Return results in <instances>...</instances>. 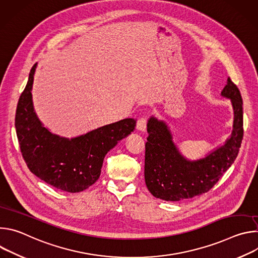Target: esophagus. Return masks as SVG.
Wrapping results in <instances>:
<instances>
[{"label": "esophagus", "instance_id": "1", "mask_svg": "<svg viewBox=\"0 0 258 258\" xmlns=\"http://www.w3.org/2000/svg\"><path fill=\"white\" fill-rule=\"evenodd\" d=\"M147 127V119L146 117H142L137 121V130L139 132H145Z\"/></svg>", "mask_w": 258, "mask_h": 258}]
</instances>
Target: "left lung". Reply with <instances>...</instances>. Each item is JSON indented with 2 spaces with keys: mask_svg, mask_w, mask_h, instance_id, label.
I'll use <instances>...</instances> for the list:
<instances>
[{
  "mask_svg": "<svg viewBox=\"0 0 258 258\" xmlns=\"http://www.w3.org/2000/svg\"><path fill=\"white\" fill-rule=\"evenodd\" d=\"M222 96L231 100L233 132L223 146L204 158L190 160L172 141L169 126L151 116L147 123L145 181L150 193L165 201H181L208 192L234 163L243 140V102L239 89L228 79Z\"/></svg>",
  "mask_w": 258,
  "mask_h": 258,
  "instance_id": "left-lung-1",
  "label": "left lung"
}]
</instances>
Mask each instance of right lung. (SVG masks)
<instances>
[{"label":"right lung","mask_w":258,"mask_h":258,"mask_svg":"<svg viewBox=\"0 0 258 258\" xmlns=\"http://www.w3.org/2000/svg\"><path fill=\"white\" fill-rule=\"evenodd\" d=\"M35 63L16 109L15 127L20 150L29 170L49 185L79 193L97 181L105 155L134 132L136 119L125 118L76 138L52 134L36 116L32 104Z\"/></svg>","instance_id":"right-lung-1"}]
</instances>
